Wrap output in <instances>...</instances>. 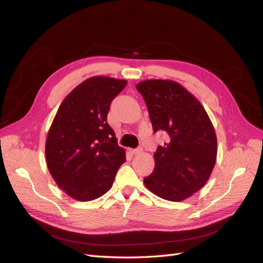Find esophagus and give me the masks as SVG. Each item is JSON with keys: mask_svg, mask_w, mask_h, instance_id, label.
<instances>
[{"mask_svg": "<svg viewBox=\"0 0 263 263\" xmlns=\"http://www.w3.org/2000/svg\"><path fill=\"white\" fill-rule=\"evenodd\" d=\"M130 153L133 155H138L140 153H142V149L141 148H137V149H130Z\"/></svg>", "mask_w": 263, "mask_h": 263, "instance_id": "34e87169", "label": "esophagus"}]
</instances>
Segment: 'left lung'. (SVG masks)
<instances>
[{
	"label": "left lung",
	"mask_w": 263,
	"mask_h": 263,
	"mask_svg": "<svg viewBox=\"0 0 263 263\" xmlns=\"http://www.w3.org/2000/svg\"><path fill=\"white\" fill-rule=\"evenodd\" d=\"M137 90L144 98L155 132L169 141L154 155L155 169L144 179L157 196L181 202L202 189L217 157V138L205 108L184 86L172 80H145Z\"/></svg>",
	"instance_id": "1"
}]
</instances>
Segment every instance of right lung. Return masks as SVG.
Returning a JSON list of instances; mask_svg holds the SVG:
<instances>
[{
    "label": "right lung",
    "mask_w": 263,
    "mask_h": 263,
    "mask_svg": "<svg viewBox=\"0 0 263 263\" xmlns=\"http://www.w3.org/2000/svg\"><path fill=\"white\" fill-rule=\"evenodd\" d=\"M126 84L104 76L86 79L55 113L46 139V162L54 182L73 200L104 195L126 161L125 149L107 124L110 103Z\"/></svg>",
    "instance_id": "right-lung-1"
}]
</instances>
